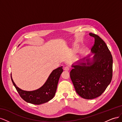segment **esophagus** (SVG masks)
Returning a JSON list of instances; mask_svg holds the SVG:
<instances>
[{"label":"esophagus","mask_w":122,"mask_h":122,"mask_svg":"<svg viewBox=\"0 0 122 122\" xmlns=\"http://www.w3.org/2000/svg\"><path fill=\"white\" fill-rule=\"evenodd\" d=\"M64 70H65V71H69L70 70V67H68V66H67V67H65V68H64Z\"/></svg>","instance_id":"1"}]
</instances>
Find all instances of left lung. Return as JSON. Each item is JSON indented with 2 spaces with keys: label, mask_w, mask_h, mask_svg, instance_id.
I'll return each instance as SVG.
<instances>
[{
  "label": "left lung",
  "mask_w": 122,
  "mask_h": 122,
  "mask_svg": "<svg viewBox=\"0 0 122 122\" xmlns=\"http://www.w3.org/2000/svg\"><path fill=\"white\" fill-rule=\"evenodd\" d=\"M89 35L95 39L91 49L94 55L92 58L89 55L76 62L70 73L76 93L86 99L101 96L112 77V57L106 44L97 35Z\"/></svg>",
  "instance_id": "8db88e82"
}]
</instances>
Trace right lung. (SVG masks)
Instances as JSON below:
<instances>
[{
  "mask_svg": "<svg viewBox=\"0 0 122 122\" xmlns=\"http://www.w3.org/2000/svg\"><path fill=\"white\" fill-rule=\"evenodd\" d=\"M62 72V66L53 70L45 83L38 89L32 91L21 90L14 82L12 75L10 77L14 86L24 101L33 104L40 105L48 102L54 97L58 80Z\"/></svg>",
  "mask_w": 122,
  "mask_h": 122,
  "instance_id": "obj_1",
  "label": "right lung"
}]
</instances>
